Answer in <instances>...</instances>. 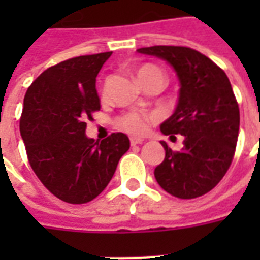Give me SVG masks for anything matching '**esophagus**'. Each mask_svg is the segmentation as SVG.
<instances>
[{"label": "esophagus", "mask_w": 260, "mask_h": 260, "mask_svg": "<svg viewBox=\"0 0 260 260\" xmlns=\"http://www.w3.org/2000/svg\"><path fill=\"white\" fill-rule=\"evenodd\" d=\"M129 142L132 146H135V145H139V143H142L143 141H142V139H139V138H131Z\"/></svg>", "instance_id": "obj_1"}]
</instances>
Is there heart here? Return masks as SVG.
<instances>
[{
	"label": "heart",
	"mask_w": 260,
	"mask_h": 260,
	"mask_svg": "<svg viewBox=\"0 0 260 260\" xmlns=\"http://www.w3.org/2000/svg\"><path fill=\"white\" fill-rule=\"evenodd\" d=\"M152 72H156V74H161L163 72L154 67V65L146 64L142 65L141 68L136 69V76L139 78L142 75L152 74ZM147 115L141 113H136V111H131V113H126L124 115H121L117 118V125H118L121 129H124L125 132H128L131 135H142L145 131H146V122H147Z\"/></svg>",
	"instance_id": "b5f03b06"
}]
</instances>
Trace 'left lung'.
<instances>
[{
	"label": "left lung",
	"mask_w": 260,
	"mask_h": 260,
	"mask_svg": "<svg viewBox=\"0 0 260 260\" xmlns=\"http://www.w3.org/2000/svg\"><path fill=\"white\" fill-rule=\"evenodd\" d=\"M138 53L167 61L180 80L174 114L160 125L164 135L184 136V147L173 152L161 142L166 157L154 169L158 185L180 199H193L212 191L234 157L240 108L227 75L196 50L153 46Z\"/></svg>",
	"instance_id": "1"
}]
</instances>
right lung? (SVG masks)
Wrapping results in <instances>:
<instances>
[{"label":"right lung","instance_id":"right-lung-1","mask_svg":"<svg viewBox=\"0 0 260 260\" xmlns=\"http://www.w3.org/2000/svg\"><path fill=\"white\" fill-rule=\"evenodd\" d=\"M108 53L80 55L46 69L26 91L20 135L31 169L58 199L87 203L104 191L129 149L122 132L94 142L86 121L100 110L96 78Z\"/></svg>","mask_w":260,"mask_h":260}]
</instances>
